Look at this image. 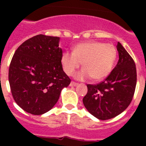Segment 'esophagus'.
Masks as SVG:
<instances>
[{"label":"esophagus","mask_w":146,"mask_h":146,"mask_svg":"<svg viewBox=\"0 0 146 146\" xmlns=\"http://www.w3.org/2000/svg\"><path fill=\"white\" fill-rule=\"evenodd\" d=\"M77 85H78V83L77 82H74V81H72L70 83V86H72V87H74V86H77Z\"/></svg>","instance_id":"1"}]
</instances>
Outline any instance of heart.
I'll list each match as a JSON object with an SVG mask.
<instances>
[{"label": "heart", "instance_id": "b5f03b06", "mask_svg": "<svg viewBox=\"0 0 146 146\" xmlns=\"http://www.w3.org/2000/svg\"><path fill=\"white\" fill-rule=\"evenodd\" d=\"M116 58V50L110 44L100 42L80 43L73 52L65 51L60 58L63 69L68 75H72L82 63L83 69L76 74L78 80L92 77L94 80H101L111 72Z\"/></svg>", "mask_w": 146, "mask_h": 146}]
</instances>
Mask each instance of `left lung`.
<instances>
[{"label": "left lung", "instance_id": "1", "mask_svg": "<svg viewBox=\"0 0 146 146\" xmlns=\"http://www.w3.org/2000/svg\"><path fill=\"white\" fill-rule=\"evenodd\" d=\"M118 64L106 79L97 85L88 84L82 102L88 111L99 120L113 118L131 103L137 83L135 61L120 42Z\"/></svg>", "mask_w": 146, "mask_h": 146}]
</instances>
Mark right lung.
<instances>
[{"instance_id":"obj_1","label":"right lung","mask_w":146,"mask_h":146,"mask_svg":"<svg viewBox=\"0 0 146 146\" xmlns=\"http://www.w3.org/2000/svg\"><path fill=\"white\" fill-rule=\"evenodd\" d=\"M60 38L39 34L23 42L13 55L9 82L15 102L25 112L42 115L52 109L71 80L63 70Z\"/></svg>"}]
</instances>
